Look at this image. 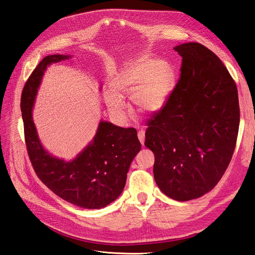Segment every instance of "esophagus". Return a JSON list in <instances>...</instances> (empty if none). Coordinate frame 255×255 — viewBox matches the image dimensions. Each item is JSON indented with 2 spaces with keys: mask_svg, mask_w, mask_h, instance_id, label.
<instances>
[{
  "mask_svg": "<svg viewBox=\"0 0 255 255\" xmlns=\"http://www.w3.org/2000/svg\"><path fill=\"white\" fill-rule=\"evenodd\" d=\"M138 139H139V141L141 142V144L144 143V132L141 129V130H138Z\"/></svg>",
  "mask_w": 255,
  "mask_h": 255,
  "instance_id": "esophagus-1",
  "label": "esophagus"
}]
</instances>
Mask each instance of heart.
Returning a JSON list of instances; mask_svg holds the SVG:
<instances>
[{
  "mask_svg": "<svg viewBox=\"0 0 255 255\" xmlns=\"http://www.w3.org/2000/svg\"><path fill=\"white\" fill-rule=\"evenodd\" d=\"M173 86L174 72L167 61L143 57L116 75L105 102L114 117L123 122L128 116L123 98L130 96L140 113H154L164 106Z\"/></svg>",
  "mask_w": 255,
  "mask_h": 255,
  "instance_id": "heart-1",
  "label": "heart"
}]
</instances>
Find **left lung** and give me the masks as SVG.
I'll use <instances>...</instances> for the list:
<instances>
[{
    "instance_id": "obj_1",
    "label": "left lung",
    "mask_w": 255,
    "mask_h": 255,
    "mask_svg": "<svg viewBox=\"0 0 255 255\" xmlns=\"http://www.w3.org/2000/svg\"><path fill=\"white\" fill-rule=\"evenodd\" d=\"M181 76L148 120L144 145L155 156L164 194L188 201L211 191L232 159L239 128L237 87L219 57L198 42L177 45Z\"/></svg>"
}]
</instances>
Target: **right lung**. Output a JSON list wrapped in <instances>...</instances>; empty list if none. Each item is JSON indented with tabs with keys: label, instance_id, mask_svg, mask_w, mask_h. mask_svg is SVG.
<instances>
[{
	"label": "right lung",
	"instance_id": "1",
	"mask_svg": "<svg viewBox=\"0 0 255 255\" xmlns=\"http://www.w3.org/2000/svg\"><path fill=\"white\" fill-rule=\"evenodd\" d=\"M68 58L60 54L44 57L24 85L21 112L26 149L37 176L54 194L76 206L98 210L121 195L141 144L134 128L101 121L94 139L71 161L54 157L43 149L32 117L37 88L49 65Z\"/></svg>",
	"mask_w": 255,
	"mask_h": 255
}]
</instances>
